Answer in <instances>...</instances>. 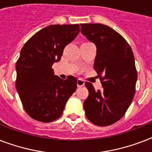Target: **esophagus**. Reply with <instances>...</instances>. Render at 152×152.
<instances>
[{
  "label": "esophagus",
  "instance_id": "obj_1",
  "mask_svg": "<svg viewBox=\"0 0 152 152\" xmlns=\"http://www.w3.org/2000/svg\"><path fill=\"white\" fill-rule=\"evenodd\" d=\"M85 84V82L82 80V79H78L77 80V86L78 88H80V87H83Z\"/></svg>",
  "mask_w": 152,
  "mask_h": 152
}]
</instances>
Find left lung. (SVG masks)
<instances>
[{
	"instance_id": "8db88e82",
	"label": "left lung",
	"mask_w": 152,
	"mask_h": 152,
	"mask_svg": "<svg viewBox=\"0 0 152 152\" xmlns=\"http://www.w3.org/2000/svg\"><path fill=\"white\" fill-rule=\"evenodd\" d=\"M81 33L96 46L94 69L102 89L85 83L89 95L83 102L87 118L98 126L119 121L129 107L136 92L137 72L132 49L111 27L101 23H82Z\"/></svg>"
}]
</instances>
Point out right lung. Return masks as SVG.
<instances>
[{"instance_id":"obj_1","label":"right lung","mask_w":152,"mask_h":152,"mask_svg":"<svg viewBox=\"0 0 152 152\" xmlns=\"http://www.w3.org/2000/svg\"><path fill=\"white\" fill-rule=\"evenodd\" d=\"M79 32V24L50 25L23 46L15 64V87L25 111L34 120L50 122L59 118L75 92L77 80L72 76L62 80L54 75L52 65Z\"/></svg>"}]
</instances>
